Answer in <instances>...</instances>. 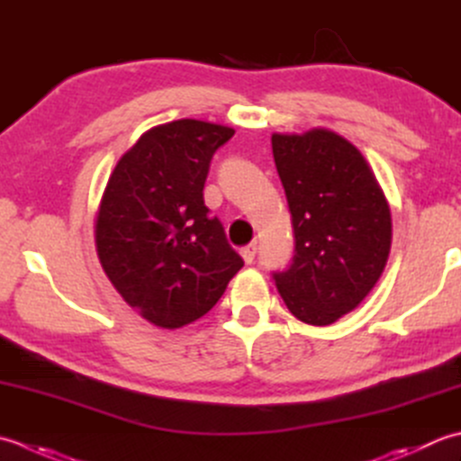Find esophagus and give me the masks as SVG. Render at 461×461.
I'll use <instances>...</instances> for the list:
<instances>
[{
    "instance_id": "34e87169",
    "label": "esophagus",
    "mask_w": 461,
    "mask_h": 461,
    "mask_svg": "<svg viewBox=\"0 0 461 461\" xmlns=\"http://www.w3.org/2000/svg\"><path fill=\"white\" fill-rule=\"evenodd\" d=\"M257 242H252V244H249V247H244L242 250H240V257H242V260L247 262V265H252V260H255V257H257Z\"/></svg>"
}]
</instances>
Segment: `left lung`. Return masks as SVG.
<instances>
[{
    "mask_svg": "<svg viewBox=\"0 0 461 461\" xmlns=\"http://www.w3.org/2000/svg\"><path fill=\"white\" fill-rule=\"evenodd\" d=\"M294 229V258L275 283L298 321L328 326L378 283L392 244L386 196L350 140L328 129L272 133Z\"/></svg>",
    "mask_w": 461,
    "mask_h": 461,
    "instance_id": "1",
    "label": "left lung"
}]
</instances>
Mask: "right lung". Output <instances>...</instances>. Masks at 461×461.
Wrapping results in <instances>:
<instances>
[{"label":"right lung","instance_id":"add662e5","mask_svg":"<svg viewBox=\"0 0 461 461\" xmlns=\"http://www.w3.org/2000/svg\"><path fill=\"white\" fill-rule=\"evenodd\" d=\"M232 135L196 119L157 125L119 158L103 193L101 267L125 303L158 328L199 321L244 265L203 199L211 158Z\"/></svg>","mask_w":461,"mask_h":461}]
</instances>
